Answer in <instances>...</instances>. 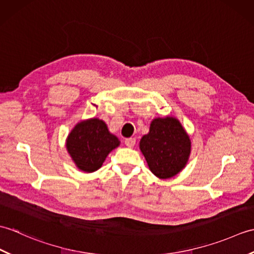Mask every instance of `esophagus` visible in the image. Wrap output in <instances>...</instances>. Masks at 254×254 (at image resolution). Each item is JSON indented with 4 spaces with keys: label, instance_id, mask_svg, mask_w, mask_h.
Here are the masks:
<instances>
[{
    "label": "esophagus",
    "instance_id": "esophagus-1",
    "mask_svg": "<svg viewBox=\"0 0 254 254\" xmlns=\"http://www.w3.org/2000/svg\"><path fill=\"white\" fill-rule=\"evenodd\" d=\"M135 142H136V139L134 138V137H130V138H127L126 139V145L127 147H130V148H132L134 145H135Z\"/></svg>",
    "mask_w": 254,
    "mask_h": 254
}]
</instances>
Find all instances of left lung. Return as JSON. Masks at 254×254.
<instances>
[{"label": "left lung", "mask_w": 254, "mask_h": 254, "mask_svg": "<svg viewBox=\"0 0 254 254\" xmlns=\"http://www.w3.org/2000/svg\"><path fill=\"white\" fill-rule=\"evenodd\" d=\"M139 149L149 170L159 179H169L187 166L191 139L177 118H155L139 141Z\"/></svg>", "instance_id": "8db88e82"}]
</instances>
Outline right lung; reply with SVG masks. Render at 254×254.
Here are the masks:
<instances>
[{"instance_id": "right-lung-1", "label": "right lung", "mask_w": 254, "mask_h": 254, "mask_svg": "<svg viewBox=\"0 0 254 254\" xmlns=\"http://www.w3.org/2000/svg\"><path fill=\"white\" fill-rule=\"evenodd\" d=\"M120 141L108 130L104 120L91 118L79 121L66 137V149L79 170L94 172L105 163L107 156Z\"/></svg>"}]
</instances>
